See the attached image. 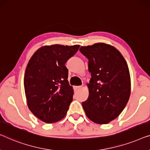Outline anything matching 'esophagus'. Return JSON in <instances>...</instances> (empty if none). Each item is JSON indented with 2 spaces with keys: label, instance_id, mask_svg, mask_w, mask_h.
Listing matches in <instances>:
<instances>
[{
  "label": "esophagus",
  "instance_id": "34e87169",
  "mask_svg": "<svg viewBox=\"0 0 150 150\" xmlns=\"http://www.w3.org/2000/svg\"><path fill=\"white\" fill-rule=\"evenodd\" d=\"M81 88V86H74V89L75 90H78V89H79V88Z\"/></svg>",
  "mask_w": 150,
  "mask_h": 150
}]
</instances>
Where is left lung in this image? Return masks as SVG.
I'll list each match as a JSON object with an SVG mask.
<instances>
[{"instance_id": "1", "label": "left lung", "mask_w": 150, "mask_h": 150, "mask_svg": "<svg viewBox=\"0 0 150 150\" xmlns=\"http://www.w3.org/2000/svg\"><path fill=\"white\" fill-rule=\"evenodd\" d=\"M88 60L91 79L89 95L82 105L86 116L97 124H108L125 108L131 94V77L125 58L118 50L105 43L81 47Z\"/></svg>"}]
</instances>
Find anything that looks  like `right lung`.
<instances>
[{"instance_id":"obj_1","label":"right lung","mask_w":150,"mask_h":150,"mask_svg":"<svg viewBox=\"0 0 150 150\" xmlns=\"http://www.w3.org/2000/svg\"><path fill=\"white\" fill-rule=\"evenodd\" d=\"M79 45H53L38 49L27 65L24 88L30 111L40 120L53 123L64 118L73 100L65 66Z\"/></svg>"}]
</instances>
